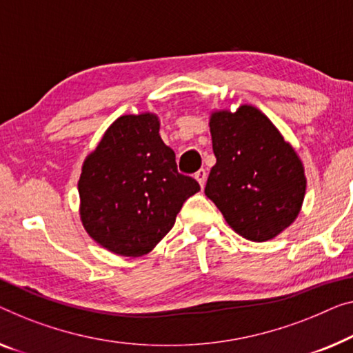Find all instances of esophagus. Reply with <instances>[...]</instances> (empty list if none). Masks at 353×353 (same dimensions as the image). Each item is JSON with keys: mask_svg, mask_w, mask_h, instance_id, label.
<instances>
[{"mask_svg": "<svg viewBox=\"0 0 353 353\" xmlns=\"http://www.w3.org/2000/svg\"><path fill=\"white\" fill-rule=\"evenodd\" d=\"M194 179L199 182V185H201V188L204 187V183H206V179H208V172L206 170H199L196 174H194Z\"/></svg>", "mask_w": 353, "mask_h": 353, "instance_id": "obj_1", "label": "esophagus"}]
</instances>
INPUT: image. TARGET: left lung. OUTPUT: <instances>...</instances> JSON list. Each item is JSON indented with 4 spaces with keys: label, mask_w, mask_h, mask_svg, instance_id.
I'll return each instance as SVG.
<instances>
[{
    "label": "left lung",
    "mask_w": 353,
    "mask_h": 353,
    "mask_svg": "<svg viewBox=\"0 0 353 353\" xmlns=\"http://www.w3.org/2000/svg\"><path fill=\"white\" fill-rule=\"evenodd\" d=\"M217 163L204 193L236 233L265 243L290 227L306 194L304 166L276 125L250 104L212 110Z\"/></svg>",
    "instance_id": "1"
}]
</instances>
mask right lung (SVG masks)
<instances>
[{"label":"right lung","instance_id":"obj_1","mask_svg":"<svg viewBox=\"0 0 353 353\" xmlns=\"http://www.w3.org/2000/svg\"><path fill=\"white\" fill-rule=\"evenodd\" d=\"M154 112L119 117L87 155L79 179L82 225L104 249L143 256L170 233L187 198L199 192L179 174L176 154L160 138Z\"/></svg>","mask_w":353,"mask_h":353}]
</instances>
